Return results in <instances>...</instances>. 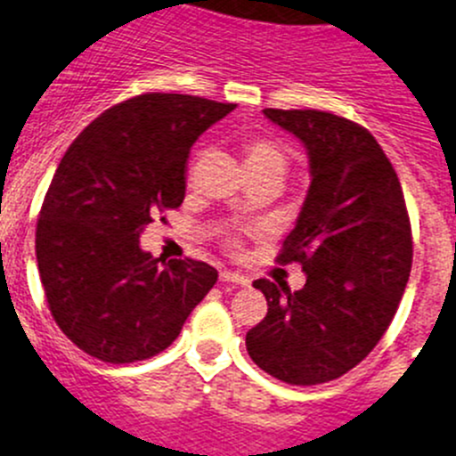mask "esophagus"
I'll list each match as a JSON object with an SVG mask.
<instances>
[{
  "mask_svg": "<svg viewBox=\"0 0 456 456\" xmlns=\"http://www.w3.org/2000/svg\"><path fill=\"white\" fill-rule=\"evenodd\" d=\"M220 281H223V283H236V286H248L249 283L248 276H242L238 274V272H229V270L220 272Z\"/></svg>",
  "mask_w": 456,
  "mask_h": 456,
  "instance_id": "34e87169",
  "label": "esophagus"
}]
</instances>
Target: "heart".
Masks as SVG:
<instances>
[{"label":"heart","instance_id":"heart-1","mask_svg":"<svg viewBox=\"0 0 456 456\" xmlns=\"http://www.w3.org/2000/svg\"><path fill=\"white\" fill-rule=\"evenodd\" d=\"M242 159L248 173H265V175H286L288 152L279 142L270 137H245L240 142ZM193 180V168L189 170V182Z\"/></svg>","mask_w":456,"mask_h":456}]
</instances>
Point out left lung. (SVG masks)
<instances>
[{
	"instance_id": "obj_1",
	"label": "left lung",
	"mask_w": 456,
	"mask_h": 456,
	"mask_svg": "<svg viewBox=\"0 0 456 456\" xmlns=\"http://www.w3.org/2000/svg\"><path fill=\"white\" fill-rule=\"evenodd\" d=\"M308 152L310 189L279 263L305 286L254 281L267 314L245 338L288 385H322L360 364L389 329L411 270V227L394 166L367 127L319 110H263Z\"/></svg>"
}]
</instances>
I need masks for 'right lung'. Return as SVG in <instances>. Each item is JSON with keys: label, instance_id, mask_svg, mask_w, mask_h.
<instances>
[{"label": "right lung", "instance_id": "1", "mask_svg": "<svg viewBox=\"0 0 456 456\" xmlns=\"http://www.w3.org/2000/svg\"><path fill=\"white\" fill-rule=\"evenodd\" d=\"M233 108L142 94L94 118L58 164L37 218V270L55 324L87 355L110 364L157 355L218 281L202 261L151 256L139 236L180 207L191 146Z\"/></svg>", "mask_w": 456, "mask_h": 456}]
</instances>
